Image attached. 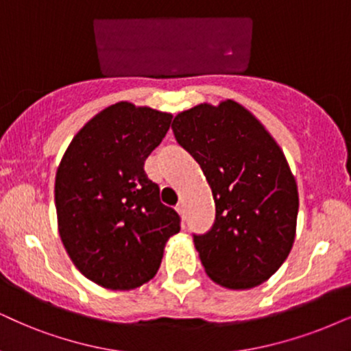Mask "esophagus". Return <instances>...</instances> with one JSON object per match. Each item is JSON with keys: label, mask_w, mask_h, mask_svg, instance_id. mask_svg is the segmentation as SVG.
Masks as SVG:
<instances>
[{"label": "esophagus", "mask_w": 351, "mask_h": 351, "mask_svg": "<svg viewBox=\"0 0 351 351\" xmlns=\"http://www.w3.org/2000/svg\"><path fill=\"white\" fill-rule=\"evenodd\" d=\"M176 210H178L181 215H184V204H183V202H180L178 206H176Z\"/></svg>", "instance_id": "esophagus-1"}]
</instances>
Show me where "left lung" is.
Wrapping results in <instances>:
<instances>
[{
  "instance_id": "left-lung-1",
  "label": "left lung",
  "mask_w": 351,
  "mask_h": 351,
  "mask_svg": "<svg viewBox=\"0 0 351 351\" xmlns=\"http://www.w3.org/2000/svg\"><path fill=\"white\" fill-rule=\"evenodd\" d=\"M171 130L201 165L215 201L212 228L193 234L207 275L232 290L261 285L295 241L298 188L282 149L233 100L181 112Z\"/></svg>"
}]
</instances>
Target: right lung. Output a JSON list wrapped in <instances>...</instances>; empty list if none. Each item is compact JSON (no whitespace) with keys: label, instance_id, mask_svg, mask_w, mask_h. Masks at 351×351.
<instances>
[{"label":"right lung","instance_id":"right-lung-1","mask_svg":"<svg viewBox=\"0 0 351 351\" xmlns=\"http://www.w3.org/2000/svg\"><path fill=\"white\" fill-rule=\"evenodd\" d=\"M170 123V113L118 101L86 123L61 158L58 230L71 261L97 285L131 290L149 282L180 232V215L144 170Z\"/></svg>","mask_w":351,"mask_h":351}]
</instances>
